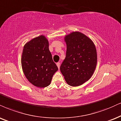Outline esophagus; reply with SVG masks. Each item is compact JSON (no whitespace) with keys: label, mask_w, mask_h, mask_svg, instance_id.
Masks as SVG:
<instances>
[{"label":"esophagus","mask_w":121,"mask_h":121,"mask_svg":"<svg viewBox=\"0 0 121 121\" xmlns=\"http://www.w3.org/2000/svg\"><path fill=\"white\" fill-rule=\"evenodd\" d=\"M56 65H57V66L58 68L60 69V62H57V63L56 64Z\"/></svg>","instance_id":"obj_1"}]
</instances>
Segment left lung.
Wrapping results in <instances>:
<instances>
[{
	"label": "left lung",
	"mask_w": 121,
	"mask_h": 121,
	"mask_svg": "<svg viewBox=\"0 0 121 121\" xmlns=\"http://www.w3.org/2000/svg\"><path fill=\"white\" fill-rule=\"evenodd\" d=\"M66 44V57L60 71L67 83L79 86L90 79L97 64V52L94 42L78 31L65 37Z\"/></svg>",
	"instance_id": "8db88e82"
}]
</instances>
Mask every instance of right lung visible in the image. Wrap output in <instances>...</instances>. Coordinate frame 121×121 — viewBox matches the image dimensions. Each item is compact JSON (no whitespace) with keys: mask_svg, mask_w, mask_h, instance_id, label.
Segmentation results:
<instances>
[{"mask_svg":"<svg viewBox=\"0 0 121 121\" xmlns=\"http://www.w3.org/2000/svg\"><path fill=\"white\" fill-rule=\"evenodd\" d=\"M48 47V40L45 36L40 35L26 43L22 54V68L26 78L39 88L49 86L58 70Z\"/></svg>","mask_w":121,"mask_h":121,"instance_id":"right-lung-1","label":"right lung"}]
</instances>
